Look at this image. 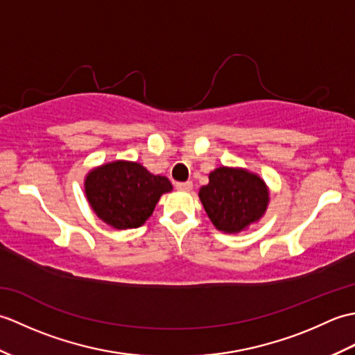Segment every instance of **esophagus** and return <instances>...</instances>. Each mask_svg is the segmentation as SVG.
Masks as SVG:
<instances>
[{"mask_svg": "<svg viewBox=\"0 0 355 355\" xmlns=\"http://www.w3.org/2000/svg\"><path fill=\"white\" fill-rule=\"evenodd\" d=\"M175 189L177 191H183V192H189V191H192V182L175 183Z\"/></svg>", "mask_w": 355, "mask_h": 355, "instance_id": "34e87169", "label": "esophagus"}]
</instances>
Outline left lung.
<instances>
[{"instance_id":"1","label":"left lung","mask_w":355,"mask_h":355,"mask_svg":"<svg viewBox=\"0 0 355 355\" xmlns=\"http://www.w3.org/2000/svg\"><path fill=\"white\" fill-rule=\"evenodd\" d=\"M200 200L218 230L238 233L266 212L268 191L254 173L223 166L210 172L209 184L200 189Z\"/></svg>"}]
</instances>
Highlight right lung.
Returning <instances> with one entry per match:
<instances>
[{
    "instance_id": "add662e5",
    "label": "right lung",
    "mask_w": 355,
    "mask_h": 355,
    "mask_svg": "<svg viewBox=\"0 0 355 355\" xmlns=\"http://www.w3.org/2000/svg\"><path fill=\"white\" fill-rule=\"evenodd\" d=\"M172 184L153 175L139 163L114 162L92 171L85 193L96 215L114 229H135L153 215L154 207Z\"/></svg>"
}]
</instances>
